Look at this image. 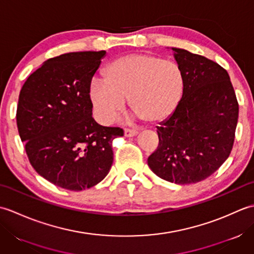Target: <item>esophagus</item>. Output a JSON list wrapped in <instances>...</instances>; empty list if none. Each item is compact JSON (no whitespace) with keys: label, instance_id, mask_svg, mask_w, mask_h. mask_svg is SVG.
I'll return each mask as SVG.
<instances>
[{"label":"esophagus","instance_id":"obj_1","mask_svg":"<svg viewBox=\"0 0 254 254\" xmlns=\"http://www.w3.org/2000/svg\"><path fill=\"white\" fill-rule=\"evenodd\" d=\"M138 131L137 130H133V128H124V135L127 137H132V136H135L137 135Z\"/></svg>","mask_w":254,"mask_h":254}]
</instances>
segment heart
Segmentation results:
<instances>
[{
    "instance_id": "obj_1",
    "label": "heart",
    "mask_w": 254,
    "mask_h": 254,
    "mask_svg": "<svg viewBox=\"0 0 254 254\" xmlns=\"http://www.w3.org/2000/svg\"><path fill=\"white\" fill-rule=\"evenodd\" d=\"M183 87V75L175 62L134 53L110 63L105 79L91 82L89 94L96 111L106 122L120 116L127 99L138 118L161 122L175 112Z\"/></svg>"
}]
</instances>
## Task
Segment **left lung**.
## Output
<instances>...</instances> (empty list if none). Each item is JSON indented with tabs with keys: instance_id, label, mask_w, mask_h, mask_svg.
<instances>
[{
	"instance_id": "obj_1",
	"label": "left lung",
	"mask_w": 254,
	"mask_h": 254,
	"mask_svg": "<svg viewBox=\"0 0 254 254\" xmlns=\"http://www.w3.org/2000/svg\"><path fill=\"white\" fill-rule=\"evenodd\" d=\"M185 87L175 112L157 127L159 144L147 163L178 185L206 179L229 157L239 105L227 71L209 59L172 48Z\"/></svg>"
}]
</instances>
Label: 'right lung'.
<instances>
[{
  "mask_svg": "<svg viewBox=\"0 0 254 254\" xmlns=\"http://www.w3.org/2000/svg\"><path fill=\"white\" fill-rule=\"evenodd\" d=\"M106 51L69 52L49 59L20 89L16 122L31 166L53 185L82 191L99 183L113 161L121 127L93 118L90 83Z\"/></svg>",
  "mask_w": 254,
  "mask_h": 254,
  "instance_id": "obj_1",
  "label": "right lung"
}]
</instances>
